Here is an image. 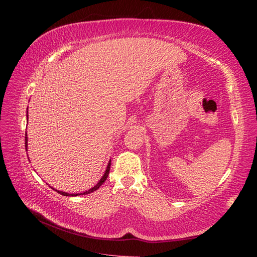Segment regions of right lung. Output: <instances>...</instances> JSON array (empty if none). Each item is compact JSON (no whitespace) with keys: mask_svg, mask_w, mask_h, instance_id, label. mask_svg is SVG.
<instances>
[{"mask_svg":"<svg viewBox=\"0 0 257 257\" xmlns=\"http://www.w3.org/2000/svg\"><path fill=\"white\" fill-rule=\"evenodd\" d=\"M25 149H27V137H25ZM109 170H110V162L108 163V166H107V170H106V172H105V174H103V177L100 179V181L98 182L94 188H91V189H89L88 191H86V192H84V193H80V194H88V193H91V192H94V191H96V190H98L99 189V187L100 185L106 181L107 180V177H108V174H109ZM57 191V190H56ZM57 192L59 193V194H62V195H66V196H76V195H78V194H69V193H66V192H62V191H57Z\"/></svg>","mask_w":257,"mask_h":257,"instance_id":"obj_1","label":"right lung"}]
</instances>
